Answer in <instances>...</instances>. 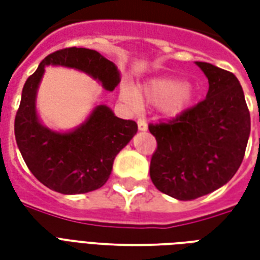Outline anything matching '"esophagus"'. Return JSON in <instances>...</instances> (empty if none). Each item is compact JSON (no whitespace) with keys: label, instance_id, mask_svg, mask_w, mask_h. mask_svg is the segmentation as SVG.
Masks as SVG:
<instances>
[{"label":"esophagus","instance_id":"obj_1","mask_svg":"<svg viewBox=\"0 0 260 260\" xmlns=\"http://www.w3.org/2000/svg\"><path fill=\"white\" fill-rule=\"evenodd\" d=\"M138 128L139 131H146L147 129V122L143 118L138 119Z\"/></svg>","mask_w":260,"mask_h":260}]
</instances>
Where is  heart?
I'll list each match as a JSON object with an SVG mask.
<instances>
[{"label": "heart", "mask_w": 260, "mask_h": 260, "mask_svg": "<svg viewBox=\"0 0 260 260\" xmlns=\"http://www.w3.org/2000/svg\"><path fill=\"white\" fill-rule=\"evenodd\" d=\"M142 97L153 104H161L163 111L169 115H178L189 107L193 99V89L189 83H181L178 80L161 78L149 82L142 91ZM122 99L131 104H136L138 97L132 89L125 87Z\"/></svg>", "instance_id": "heart-1"}]
</instances>
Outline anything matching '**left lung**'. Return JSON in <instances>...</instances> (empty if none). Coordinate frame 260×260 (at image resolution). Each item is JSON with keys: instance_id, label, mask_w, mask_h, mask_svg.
<instances>
[{"instance_id": "left-lung-1", "label": "left lung", "mask_w": 260, "mask_h": 260, "mask_svg": "<svg viewBox=\"0 0 260 260\" xmlns=\"http://www.w3.org/2000/svg\"><path fill=\"white\" fill-rule=\"evenodd\" d=\"M209 79L205 100L166 122L149 125L157 142L150 178L158 191L192 201L227 184L240 169L251 115L240 82L225 69L196 62Z\"/></svg>"}]
</instances>
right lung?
Returning a JSON list of instances; mask_svg holds the SVG:
<instances>
[{"label": "right lung", "mask_w": 260, "mask_h": 260, "mask_svg": "<svg viewBox=\"0 0 260 260\" xmlns=\"http://www.w3.org/2000/svg\"><path fill=\"white\" fill-rule=\"evenodd\" d=\"M47 65L83 71L110 91L119 83L118 69L102 54L89 48L69 47L48 54L26 80L15 117V138L22 157L43 185L65 195L99 189L107 182L114 158L134 138L138 125L132 119L115 117L102 104L74 132L58 134L43 126L37 118L35 102Z\"/></svg>", "instance_id": "obj_1"}]
</instances>
